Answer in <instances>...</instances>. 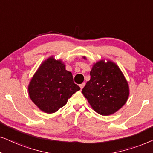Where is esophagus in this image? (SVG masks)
<instances>
[{"instance_id": "esophagus-1", "label": "esophagus", "mask_w": 153, "mask_h": 153, "mask_svg": "<svg viewBox=\"0 0 153 153\" xmlns=\"http://www.w3.org/2000/svg\"><path fill=\"white\" fill-rule=\"evenodd\" d=\"M85 83H82V84H80V89H82L83 88V87H85Z\"/></svg>"}]
</instances>
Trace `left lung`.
<instances>
[{
	"label": "left lung",
	"instance_id": "1",
	"mask_svg": "<svg viewBox=\"0 0 153 153\" xmlns=\"http://www.w3.org/2000/svg\"><path fill=\"white\" fill-rule=\"evenodd\" d=\"M90 76L82 92L94 111L107 116L125 104L129 95V85L117 64L110 60L99 61L94 64Z\"/></svg>",
	"mask_w": 153,
	"mask_h": 153
}]
</instances>
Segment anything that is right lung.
I'll use <instances>...</instances> for the list:
<instances>
[{
	"instance_id": "1",
	"label": "right lung",
	"mask_w": 153,
	"mask_h": 153,
	"mask_svg": "<svg viewBox=\"0 0 153 153\" xmlns=\"http://www.w3.org/2000/svg\"><path fill=\"white\" fill-rule=\"evenodd\" d=\"M80 89L64 63L52 56L42 63L28 87L33 102L49 114L55 113L66 105L69 98Z\"/></svg>"
}]
</instances>
